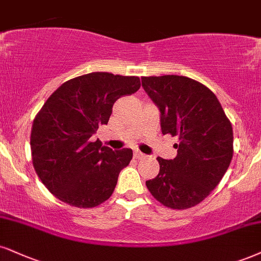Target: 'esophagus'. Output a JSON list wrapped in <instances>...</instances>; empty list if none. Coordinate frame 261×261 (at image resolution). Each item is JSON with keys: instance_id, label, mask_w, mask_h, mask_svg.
I'll use <instances>...</instances> for the list:
<instances>
[{"instance_id": "34e87169", "label": "esophagus", "mask_w": 261, "mask_h": 261, "mask_svg": "<svg viewBox=\"0 0 261 261\" xmlns=\"http://www.w3.org/2000/svg\"><path fill=\"white\" fill-rule=\"evenodd\" d=\"M134 157H136V159H138V160H140V159H144L145 155H144L143 152H140V151L136 150V151H134Z\"/></svg>"}]
</instances>
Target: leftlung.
<instances>
[{
  "instance_id": "8db88e82",
  "label": "left lung",
  "mask_w": 261,
  "mask_h": 261,
  "mask_svg": "<svg viewBox=\"0 0 261 261\" xmlns=\"http://www.w3.org/2000/svg\"><path fill=\"white\" fill-rule=\"evenodd\" d=\"M141 85L161 112L162 134L179 137L176 157H157L160 173L146 186L160 203L188 209L220 182L233 155L232 125L218 98L185 76L141 77Z\"/></svg>"
}]
</instances>
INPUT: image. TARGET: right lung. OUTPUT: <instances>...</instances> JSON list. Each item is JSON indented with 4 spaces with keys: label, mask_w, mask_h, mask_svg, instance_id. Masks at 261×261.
Instances as JSON below:
<instances>
[{
    "label": "right lung",
    "mask_w": 261,
    "mask_h": 261,
    "mask_svg": "<svg viewBox=\"0 0 261 261\" xmlns=\"http://www.w3.org/2000/svg\"><path fill=\"white\" fill-rule=\"evenodd\" d=\"M139 88L137 76L92 72L63 83L47 99L34 120L30 145L38 178L57 198L93 208L112 195L133 151H112L92 136L108 124L115 101Z\"/></svg>",
    "instance_id": "1"
}]
</instances>
